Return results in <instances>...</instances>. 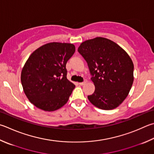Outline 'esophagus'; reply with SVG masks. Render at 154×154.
Wrapping results in <instances>:
<instances>
[{"mask_svg":"<svg viewBox=\"0 0 154 154\" xmlns=\"http://www.w3.org/2000/svg\"><path fill=\"white\" fill-rule=\"evenodd\" d=\"M86 83H87V81H84V82H83L79 83V85H85Z\"/></svg>","mask_w":154,"mask_h":154,"instance_id":"esophagus-1","label":"esophagus"}]
</instances>
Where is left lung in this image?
<instances>
[{"instance_id": "8db88e82", "label": "left lung", "mask_w": 154, "mask_h": 154, "mask_svg": "<svg viewBox=\"0 0 154 154\" xmlns=\"http://www.w3.org/2000/svg\"><path fill=\"white\" fill-rule=\"evenodd\" d=\"M78 52L84 58L95 85L88 96L92 104L112 110L122 104L132 87L134 65L124 49L109 39L97 37L83 42Z\"/></svg>"}]
</instances>
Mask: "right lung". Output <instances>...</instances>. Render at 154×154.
Masks as SVG:
<instances>
[{
  "label": "right lung",
  "mask_w": 154,
  "mask_h": 154,
  "mask_svg": "<svg viewBox=\"0 0 154 154\" xmlns=\"http://www.w3.org/2000/svg\"><path fill=\"white\" fill-rule=\"evenodd\" d=\"M75 51L72 44L50 42L29 56L21 81L25 94L35 107L52 112L68 102L75 85L66 78V64Z\"/></svg>",
  "instance_id": "right-lung-1"
}]
</instances>
